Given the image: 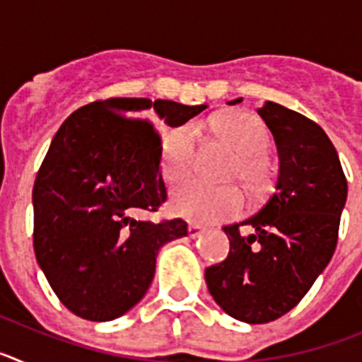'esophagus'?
Segmentation results:
<instances>
[{
  "label": "esophagus",
  "instance_id": "obj_1",
  "mask_svg": "<svg viewBox=\"0 0 362 362\" xmlns=\"http://www.w3.org/2000/svg\"><path fill=\"white\" fill-rule=\"evenodd\" d=\"M203 232H204L203 226L194 225V223H192V225H188V235H190L192 239H196L197 235H201V233H203Z\"/></svg>",
  "mask_w": 362,
  "mask_h": 362
}]
</instances>
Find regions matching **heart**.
Here are the masks:
<instances>
[{
  "label": "heart",
  "instance_id": "heart-1",
  "mask_svg": "<svg viewBox=\"0 0 362 362\" xmlns=\"http://www.w3.org/2000/svg\"><path fill=\"white\" fill-rule=\"evenodd\" d=\"M203 129L228 143L241 156V177L257 183L263 177V159L272 146V134L261 117L239 112L223 119L204 121ZM199 145V127L185 123L163 137L161 172L166 181L177 183L192 172ZM172 212L197 225H212L238 217L245 209V197L235 187H214L199 179H190L172 192Z\"/></svg>",
  "mask_w": 362,
  "mask_h": 362
}]
</instances>
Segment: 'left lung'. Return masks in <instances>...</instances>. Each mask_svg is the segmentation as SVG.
Returning <instances> with one entry per match:
<instances>
[{
	"label": "left lung",
	"mask_w": 362,
	"mask_h": 362,
	"mask_svg": "<svg viewBox=\"0 0 362 362\" xmlns=\"http://www.w3.org/2000/svg\"><path fill=\"white\" fill-rule=\"evenodd\" d=\"M257 114L277 146L276 192L257 214L223 228L228 255L204 270L214 300L248 325L276 321L312 288L335 252L348 194L337 150L317 123L272 101ZM241 224L252 233L243 236Z\"/></svg>",
	"instance_id": "left-lung-1"
}]
</instances>
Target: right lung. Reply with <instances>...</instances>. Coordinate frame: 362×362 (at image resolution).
<instances>
[{"instance_id":"add662e5","label":"right lung","mask_w":362,"mask_h":362,"mask_svg":"<svg viewBox=\"0 0 362 362\" xmlns=\"http://www.w3.org/2000/svg\"><path fill=\"white\" fill-rule=\"evenodd\" d=\"M206 105L112 98L78 108L54 136L32 190L34 252L63 305L105 322L145 297L161 246L188 233L183 219H134L166 201L156 116L181 127Z\"/></svg>"}]
</instances>
